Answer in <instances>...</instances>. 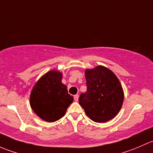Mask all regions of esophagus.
<instances>
[{
  "label": "esophagus",
  "instance_id": "34e87169",
  "mask_svg": "<svg viewBox=\"0 0 153 153\" xmlns=\"http://www.w3.org/2000/svg\"><path fill=\"white\" fill-rule=\"evenodd\" d=\"M74 101H76V102H77V101H78V99H79V95H78V94H76V95L74 96Z\"/></svg>",
  "mask_w": 153,
  "mask_h": 153
}]
</instances>
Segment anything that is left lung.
<instances>
[{
    "label": "left lung",
    "mask_w": 153,
    "mask_h": 153,
    "mask_svg": "<svg viewBox=\"0 0 153 153\" xmlns=\"http://www.w3.org/2000/svg\"><path fill=\"white\" fill-rule=\"evenodd\" d=\"M87 91L80 94L79 105L95 122H107L120 111L124 92L116 75L104 66L85 71Z\"/></svg>",
    "instance_id": "1"
}]
</instances>
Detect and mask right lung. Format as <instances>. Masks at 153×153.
I'll use <instances>...</instances> for the list:
<instances>
[{
  "mask_svg": "<svg viewBox=\"0 0 153 153\" xmlns=\"http://www.w3.org/2000/svg\"><path fill=\"white\" fill-rule=\"evenodd\" d=\"M74 98L62 83V74L51 71L43 75L33 88L30 97L31 109L40 118L48 122L59 120Z\"/></svg>",
  "mask_w": 153,
  "mask_h": 153,
  "instance_id": "obj_1",
  "label": "right lung"
}]
</instances>
